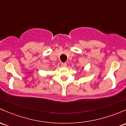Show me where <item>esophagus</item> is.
Segmentation results:
<instances>
[{"instance_id": "1", "label": "esophagus", "mask_w": 126, "mask_h": 126, "mask_svg": "<svg viewBox=\"0 0 126 126\" xmlns=\"http://www.w3.org/2000/svg\"><path fill=\"white\" fill-rule=\"evenodd\" d=\"M66 66H67V64H66V63H62V67H66Z\"/></svg>"}]
</instances>
